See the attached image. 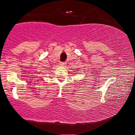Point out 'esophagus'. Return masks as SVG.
I'll return each instance as SVG.
<instances>
[{
    "label": "esophagus",
    "instance_id": "34e87169",
    "mask_svg": "<svg viewBox=\"0 0 135 135\" xmlns=\"http://www.w3.org/2000/svg\"><path fill=\"white\" fill-rule=\"evenodd\" d=\"M66 64V62H63V61L62 62H60V65H61V66H65Z\"/></svg>",
    "mask_w": 135,
    "mask_h": 135
}]
</instances>
